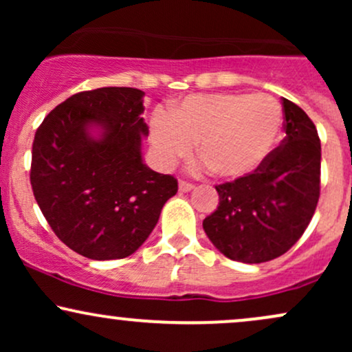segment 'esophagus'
I'll list each match as a JSON object with an SVG mask.
<instances>
[{
	"label": "esophagus",
	"mask_w": 352,
	"mask_h": 352,
	"mask_svg": "<svg viewBox=\"0 0 352 352\" xmlns=\"http://www.w3.org/2000/svg\"><path fill=\"white\" fill-rule=\"evenodd\" d=\"M179 190H180L182 193H187V192H190V190H193V185L188 184V182L182 180L180 184H179Z\"/></svg>",
	"instance_id": "34e87169"
}]
</instances>
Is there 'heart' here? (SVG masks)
Masks as SVG:
<instances>
[{
    "mask_svg": "<svg viewBox=\"0 0 352 352\" xmlns=\"http://www.w3.org/2000/svg\"><path fill=\"white\" fill-rule=\"evenodd\" d=\"M283 129V109L266 94L213 92L173 102L167 116L155 114L151 142L162 167H172L192 151L218 177L241 179L268 159Z\"/></svg>",
    "mask_w": 352,
    "mask_h": 352,
    "instance_id": "1",
    "label": "heart"
}]
</instances>
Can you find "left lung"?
Returning <instances> with one entry per match:
<instances>
[{"instance_id": "1", "label": "left lung", "mask_w": 352, "mask_h": 352, "mask_svg": "<svg viewBox=\"0 0 352 352\" xmlns=\"http://www.w3.org/2000/svg\"><path fill=\"white\" fill-rule=\"evenodd\" d=\"M286 137L250 175L217 185L218 207L204 220L230 260L265 263L288 252L308 228L319 200L321 142L313 120L283 99Z\"/></svg>"}]
</instances>
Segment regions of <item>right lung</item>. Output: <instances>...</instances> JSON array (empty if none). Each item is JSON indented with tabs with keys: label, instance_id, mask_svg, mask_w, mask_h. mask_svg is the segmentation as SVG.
I'll use <instances>...</instances> for the list:
<instances>
[{
	"label": "right lung",
	"instance_id": "add662e5",
	"mask_svg": "<svg viewBox=\"0 0 352 352\" xmlns=\"http://www.w3.org/2000/svg\"><path fill=\"white\" fill-rule=\"evenodd\" d=\"M144 91L100 87L52 109L33 142L31 187L52 232L91 260L139 250L179 190L144 164Z\"/></svg>",
	"mask_w": 352,
	"mask_h": 352
}]
</instances>
